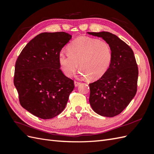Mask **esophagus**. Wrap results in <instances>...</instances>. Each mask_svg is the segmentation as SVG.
<instances>
[{
	"label": "esophagus",
	"mask_w": 154,
	"mask_h": 154,
	"mask_svg": "<svg viewBox=\"0 0 154 154\" xmlns=\"http://www.w3.org/2000/svg\"><path fill=\"white\" fill-rule=\"evenodd\" d=\"M81 84L80 82H77V81H74V85L75 87H78Z\"/></svg>",
	"instance_id": "esophagus-1"
}]
</instances>
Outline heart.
<instances>
[{
    "instance_id": "obj_1",
    "label": "heart",
    "mask_w": 154,
    "mask_h": 154,
    "mask_svg": "<svg viewBox=\"0 0 154 154\" xmlns=\"http://www.w3.org/2000/svg\"><path fill=\"white\" fill-rule=\"evenodd\" d=\"M112 50L106 41L80 37L68 47V53L61 51L59 54V63L63 73L71 77L79 64V75L91 79L103 77L109 69L112 60ZM79 63L78 64V63Z\"/></svg>"
}]
</instances>
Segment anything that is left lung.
<instances>
[{"instance_id":"1","label":"left lung","mask_w":154,"mask_h":154,"mask_svg":"<svg viewBox=\"0 0 154 154\" xmlns=\"http://www.w3.org/2000/svg\"><path fill=\"white\" fill-rule=\"evenodd\" d=\"M87 34L103 38L112 50L109 68L99 80L89 84V103L98 114L113 117L126 109L136 95L138 65L132 49L116 35L108 32Z\"/></svg>"}]
</instances>
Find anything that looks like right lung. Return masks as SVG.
I'll use <instances>...</instances> for the list:
<instances>
[{
  "label": "right lung",
  "instance_id": "obj_1",
  "mask_svg": "<svg viewBox=\"0 0 154 154\" xmlns=\"http://www.w3.org/2000/svg\"><path fill=\"white\" fill-rule=\"evenodd\" d=\"M72 35L44 32L28 42L15 64L14 85L21 106L33 115L50 119L64 110L73 81L60 69L59 54Z\"/></svg>",
  "mask_w": 154,
  "mask_h": 154
}]
</instances>
